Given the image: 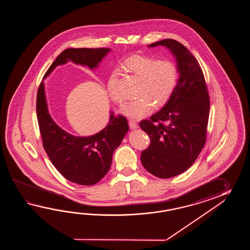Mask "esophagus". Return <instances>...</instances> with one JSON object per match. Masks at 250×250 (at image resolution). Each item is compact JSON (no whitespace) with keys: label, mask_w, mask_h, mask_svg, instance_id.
I'll list each match as a JSON object with an SVG mask.
<instances>
[{"label":"esophagus","mask_w":250,"mask_h":250,"mask_svg":"<svg viewBox=\"0 0 250 250\" xmlns=\"http://www.w3.org/2000/svg\"><path fill=\"white\" fill-rule=\"evenodd\" d=\"M128 125H129L130 128H132V129L138 127V123H136V121H134V120H129L128 121Z\"/></svg>","instance_id":"34e87169"}]
</instances>
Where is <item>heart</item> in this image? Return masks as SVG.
I'll return each instance as SVG.
<instances>
[{
	"instance_id": "heart-1",
	"label": "heart",
	"mask_w": 250,
	"mask_h": 250,
	"mask_svg": "<svg viewBox=\"0 0 250 250\" xmlns=\"http://www.w3.org/2000/svg\"><path fill=\"white\" fill-rule=\"evenodd\" d=\"M133 74L141 80L137 95L139 97L127 102L122 107V112L127 117L140 119L157 107L166 104L175 91L180 80L178 65L170 60L134 55L125 61ZM109 96L117 104H122L124 97L118 87V75L112 72L107 84Z\"/></svg>"
}]
</instances>
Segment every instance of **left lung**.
Returning a JSON list of instances; mask_svg holds the SVG:
<instances>
[{
  "label": "left lung",
  "mask_w": 250,
  "mask_h": 250,
  "mask_svg": "<svg viewBox=\"0 0 250 250\" xmlns=\"http://www.w3.org/2000/svg\"><path fill=\"white\" fill-rule=\"evenodd\" d=\"M164 45L174 54L180 80L169 102L139 126L150 138L141 153L146 170L162 179L181 174L191 166L207 141L210 97L197 59L182 43L164 39L149 47Z\"/></svg>",
  "instance_id": "8db88e82"
}]
</instances>
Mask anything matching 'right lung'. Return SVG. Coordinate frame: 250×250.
<instances>
[{
  "mask_svg": "<svg viewBox=\"0 0 250 250\" xmlns=\"http://www.w3.org/2000/svg\"><path fill=\"white\" fill-rule=\"evenodd\" d=\"M109 48H69L50 66L44 78L53 69L69 61L95 69ZM37 116L42 146L59 172L68 181L80 185H94L105 176L112 165V154L128 130L127 119L110 114L109 124L90 137H74L53 122L48 112L43 82L38 87Z\"/></svg>",
  "mask_w": 250,
  "mask_h": 250,
  "instance_id": "right-lung-1",
  "label": "right lung"
}]
</instances>
